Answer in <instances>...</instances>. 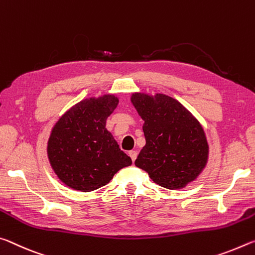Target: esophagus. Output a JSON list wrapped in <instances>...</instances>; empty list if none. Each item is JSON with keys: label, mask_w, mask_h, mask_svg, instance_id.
I'll use <instances>...</instances> for the list:
<instances>
[{"label": "esophagus", "mask_w": 255, "mask_h": 255, "mask_svg": "<svg viewBox=\"0 0 255 255\" xmlns=\"http://www.w3.org/2000/svg\"><path fill=\"white\" fill-rule=\"evenodd\" d=\"M128 156H130V157H131V159H132V161H134V160L136 159L137 152H136V151H134V150H132V151H130V152H128Z\"/></svg>", "instance_id": "obj_1"}]
</instances>
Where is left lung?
I'll return each mask as SVG.
<instances>
[{
  "instance_id": "1",
  "label": "left lung",
  "mask_w": 255,
  "mask_h": 255,
  "mask_svg": "<svg viewBox=\"0 0 255 255\" xmlns=\"http://www.w3.org/2000/svg\"><path fill=\"white\" fill-rule=\"evenodd\" d=\"M131 102L144 121L145 145L135 166L158 185L169 190L184 187L202 172L208 160L207 137L186 108L169 96L135 93Z\"/></svg>"
}]
</instances>
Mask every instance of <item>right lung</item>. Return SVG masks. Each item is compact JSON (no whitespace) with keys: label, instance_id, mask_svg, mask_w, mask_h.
Here are the masks:
<instances>
[{"label":"right lung","instance_id":"obj_1","mask_svg":"<svg viewBox=\"0 0 255 255\" xmlns=\"http://www.w3.org/2000/svg\"><path fill=\"white\" fill-rule=\"evenodd\" d=\"M118 104L114 95L81 100L54 125L47 145L48 159L57 177L71 189L97 190L132 164L105 128Z\"/></svg>","mask_w":255,"mask_h":255}]
</instances>
